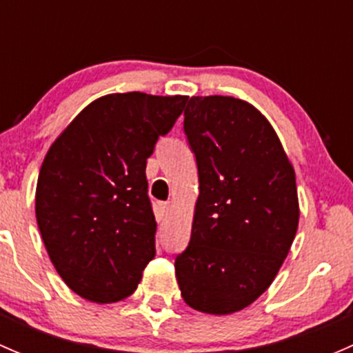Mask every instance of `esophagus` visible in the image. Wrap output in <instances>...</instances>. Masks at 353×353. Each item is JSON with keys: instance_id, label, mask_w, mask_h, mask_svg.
Listing matches in <instances>:
<instances>
[{"instance_id": "34e87169", "label": "esophagus", "mask_w": 353, "mask_h": 353, "mask_svg": "<svg viewBox=\"0 0 353 353\" xmlns=\"http://www.w3.org/2000/svg\"><path fill=\"white\" fill-rule=\"evenodd\" d=\"M160 208H162V213H163V215H169L170 210H172V203H170V201L162 203V205H160Z\"/></svg>"}]
</instances>
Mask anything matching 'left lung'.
Here are the masks:
<instances>
[{
  "label": "left lung",
  "mask_w": 353,
  "mask_h": 353,
  "mask_svg": "<svg viewBox=\"0 0 353 353\" xmlns=\"http://www.w3.org/2000/svg\"><path fill=\"white\" fill-rule=\"evenodd\" d=\"M184 133L199 194L176 279L190 307L232 314L272 285L294 243V167L268 119L241 99L191 97Z\"/></svg>",
  "instance_id": "1"
}]
</instances>
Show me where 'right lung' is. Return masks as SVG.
Wrapping results in <instances>:
<instances>
[{
    "mask_svg": "<svg viewBox=\"0 0 353 353\" xmlns=\"http://www.w3.org/2000/svg\"><path fill=\"white\" fill-rule=\"evenodd\" d=\"M183 95L110 94L81 110L49 148L35 216L48 254L74 294L97 304L137 290L155 256L147 159L183 112Z\"/></svg>",
    "mask_w": 353,
    "mask_h": 353,
    "instance_id": "obj_1",
    "label": "right lung"
}]
</instances>
